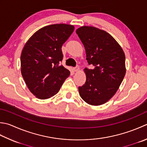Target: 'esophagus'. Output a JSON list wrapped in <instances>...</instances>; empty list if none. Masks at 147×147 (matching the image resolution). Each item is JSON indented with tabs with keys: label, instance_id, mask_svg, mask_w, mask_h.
Here are the masks:
<instances>
[{
	"label": "esophagus",
	"instance_id": "34e87169",
	"mask_svg": "<svg viewBox=\"0 0 147 147\" xmlns=\"http://www.w3.org/2000/svg\"><path fill=\"white\" fill-rule=\"evenodd\" d=\"M79 69H80V67H79V66H78V65H76L75 67H74V68H73V70H74V71H75V72L78 71H79Z\"/></svg>",
	"mask_w": 147,
	"mask_h": 147
}]
</instances>
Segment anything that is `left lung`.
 <instances>
[{
	"label": "left lung",
	"instance_id": "obj_1",
	"mask_svg": "<svg viewBox=\"0 0 147 147\" xmlns=\"http://www.w3.org/2000/svg\"><path fill=\"white\" fill-rule=\"evenodd\" d=\"M76 32L84 45L87 60L93 69L85 68L86 82L78 87L80 97L89 105L105 104L116 93L125 74V57L110 34L83 26Z\"/></svg>",
	"mask_w": 147,
	"mask_h": 147
}]
</instances>
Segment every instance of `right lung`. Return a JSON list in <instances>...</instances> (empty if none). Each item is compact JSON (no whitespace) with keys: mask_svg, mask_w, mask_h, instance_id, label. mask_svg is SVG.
Returning <instances> with one entry per match:
<instances>
[{"mask_svg":"<svg viewBox=\"0 0 147 147\" xmlns=\"http://www.w3.org/2000/svg\"><path fill=\"white\" fill-rule=\"evenodd\" d=\"M74 26L53 24L34 33L26 42L20 57L21 72L34 96L46 99L58 93L70 72L60 62L62 47L73 32Z\"/></svg>","mask_w":147,"mask_h":147,"instance_id":"right-lung-1","label":"right lung"}]
</instances>
